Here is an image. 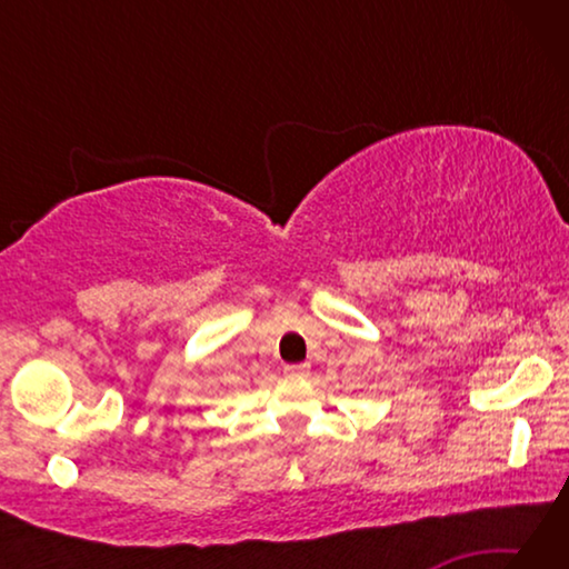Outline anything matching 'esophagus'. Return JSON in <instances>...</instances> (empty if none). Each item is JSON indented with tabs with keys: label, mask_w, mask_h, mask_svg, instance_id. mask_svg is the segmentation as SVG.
Masks as SVG:
<instances>
[{
	"label": "esophagus",
	"mask_w": 569,
	"mask_h": 569,
	"mask_svg": "<svg viewBox=\"0 0 569 569\" xmlns=\"http://www.w3.org/2000/svg\"><path fill=\"white\" fill-rule=\"evenodd\" d=\"M283 373H286V377H306L308 363H286Z\"/></svg>",
	"instance_id": "1"
}]
</instances>
